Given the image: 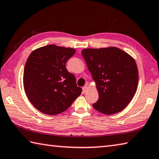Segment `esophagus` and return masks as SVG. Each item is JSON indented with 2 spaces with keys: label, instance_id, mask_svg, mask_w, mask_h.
<instances>
[{
  "label": "esophagus",
  "instance_id": "esophagus-1",
  "mask_svg": "<svg viewBox=\"0 0 159 159\" xmlns=\"http://www.w3.org/2000/svg\"><path fill=\"white\" fill-rule=\"evenodd\" d=\"M87 90H88V86H84V87L83 88V93H86V92H87Z\"/></svg>",
  "mask_w": 159,
  "mask_h": 159
}]
</instances>
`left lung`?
I'll return each mask as SVG.
<instances>
[{
    "label": "left lung",
    "mask_w": 159,
    "mask_h": 159,
    "mask_svg": "<svg viewBox=\"0 0 159 159\" xmlns=\"http://www.w3.org/2000/svg\"><path fill=\"white\" fill-rule=\"evenodd\" d=\"M82 56L99 92V99L92 104L94 108L105 115L122 111L138 87V71L134 59L116 47L86 48Z\"/></svg>",
    "instance_id": "left-lung-1"
}]
</instances>
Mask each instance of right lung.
<instances>
[{
	"instance_id": "1",
	"label": "right lung",
	"mask_w": 159,
	"mask_h": 159,
	"mask_svg": "<svg viewBox=\"0 0 159 159\" xmlns=\"http://www.w3.org/2000/svg\"><path fill=\"white\" fill-rule=\"evenodd\" d=\"M74 48L48 45L33 51L24 71V86L28 99L43 113L55 115L66 111L81 94L66 62Z\"/></svg>"
}]
</instances>
